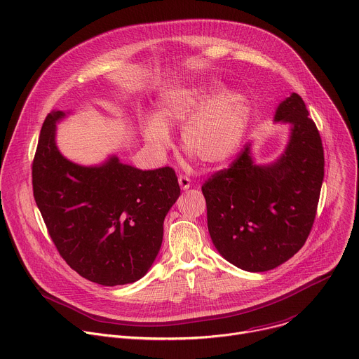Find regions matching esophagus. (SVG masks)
Wrapping results in <instances>:
<instances>
[{
	"label": "esophagus",
	"instance_id": "esophagus-1",
	"mask_svg": "<svg viewBox=\"0 0 359 359\" xmlns=\"http://www.w3.org/2000/svg\"><path fill=\"white\" fill-rule=\"evenodd\" d=\"M179 184H180V187H182L183 190H187V189L191 186V180H190V177H187V176H184V175H180V176H179Z\"/></svg>",
	"mask_w": 359,
	"mask_h": 359
}]
</instances>
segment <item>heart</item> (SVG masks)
I'll return each instance as SVG.
<instances>
[{
	"mask_svg": "<svg viewBox=\"0 0 359 359\" xmlns=\"http://www.w3.org/2000/svg\"><path fill=\"white\" fill-rule=\"evenodd\" d=\"M220 83H201L166 95L158 118L143 123L144 139L156 149L170 143L168 126L182 125V144L204 165H220L240 147L247 132L251 105L240 92H222Z\"/></svg>",
	"mask_w": 359,
	"mask_h": 359,
	"instance_id": "1",
	"label": "heart"
}]
</instances>
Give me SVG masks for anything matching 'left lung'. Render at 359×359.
<instances>
[{"mask_svg": "<svg viewBox=\"0 0 359 359\" xmlns=\"http://www.w3.org/2000/svg\"><path fill=\"white\" fill-rule=\"evenodd\" d=\"M274 121L291 123L290 142L276 163L254 165L245 144L230 168L201 186L215 247L251 273L278 267L304 245L324 180L321 136L301 96L283 100Z\"/></svg>", "mask_w": 359, "mask_h": 359, "instance_id": "obj_1", "label": "left lung"}]
</instances>
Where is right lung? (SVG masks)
<instances>
[{"label":"right lung","instance_id":"obj_1","mask_svg":"<svg viewBox=\"0 0 359 359\" xmlns=\"http://www.w3.org/2000/svg\"><path fill=\"white\" fill-rule=\"evenodd\" d=\"M49 114L32 162V190L61 257L83 278L122 285L142 278L163 240V220L180 187L170 166L140 170L119 162L85 168L65 159L55 144Z\"/></svg>","mask_w":359,"mask_h":359}]
</instances>
